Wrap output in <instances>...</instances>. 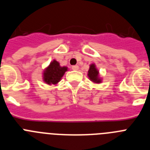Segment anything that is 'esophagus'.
Returning <instances> with one entry per match:
<instances>
[{
	"mask_svg": "<svg viewBox=\"0 0 150 150\" xmlns=\"http://www.w3.org/2000/svg\"><path fill=\"white\" fill-rule=\"evenodd\" d=\"M72 69L74 71H77L78 69H79V66L78 65H73L72 66Z\"/></svg>",
	"mask_w": 150,
	"mask_h": 150,
	"instance_id": "1",
	"label": "esophagus"
}]
</instances>
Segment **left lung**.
Instances as JSON below:
<instances>
[{
  "instance_id": "obj_1",
  "label": "left lung",
  "mask_w": 150,
  "mask_h": 150,
  "mask_svg": "<svg viewBox=\"0 0 150 150\" xmlns=\"http://www.w3.org/2000/svg\"><path fill=\"white\" fill-rule=\"evenodd\" d=\"M88 76L91 81L95 82V83H100V79H98V71H97L96 67L93 64L90 65L89 70L88 71Z\"/></svg>"
}]
</instances>
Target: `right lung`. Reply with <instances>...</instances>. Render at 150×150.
<instances>
[{
	"mask_svg": "<svg viewBox=\"0 0 150 150\" xmlns=\"http://www.w3.org/2000/svg\"><path fill=\"white\" fill-rule=\"evenodd\" d=\"M66 67H61L59 63L54 60L51 62L43 74L44 81L48 84H56L61 80V78L63 76L64 74L67 71Z\"/></svg>",
	"mask_w": 150,
	"mask_h": 150,
	"instance_id": "add662e5",
	"label": "right lung"
}]
</instances>
